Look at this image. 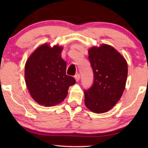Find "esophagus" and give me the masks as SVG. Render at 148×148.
<instances>
[{"label": "esophagus", "mask_w": 148, "mask_h": 148, "mask_svg": "<svg viewBox=\"0 0 148 148\" xmlns=\"http://www.w3.org/2000/svg\"><path fill=\"white\" fill-rule=\"evenodd\" d=\"M75 79L76 82H79V79H80V75H79V74L76 75L75 76Z\"/></svg>", "instance_id": "obj_1"}]
</instances>
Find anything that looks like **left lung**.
<instances>
[{"instance_id":"1","label":"left lung","mask_w":148,"mask_h":148,"mask_svg":"<svg viewBox=\"0 0 148 148\" xmlns=\"http://www.w3.org/2000/svg\"><path fill=\"white\" fill-rule=\"evenodd\" d=\"M94 71V84L84 91L85 104L96 114L108 112L120 100L126 86L127 60L112 46L106 44L88 50Z\"/></svg>"}]
</instances>
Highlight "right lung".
Here are the masks:
<instances>
[{"label": "right lung", "mask_w": 148, "mask_h": 148, "mask_svg": "<svg viewBox=\"0 0 148 148\" xmlns=\"http://www.w3.org/2000/svg\"><path fill=\"white\" fill-rule=\"evenodd\" d=\"M63 47L48 43L32 52L25 64V81L30 96L40 105L48 107L61 103L69 86L75 84L66 75V63L61 58Z\"/></svg>", "instance_id": "add662e5"}]
</instances>
